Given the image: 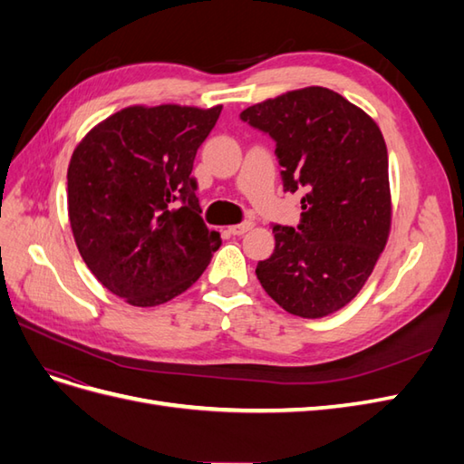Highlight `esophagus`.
Here are the masks:
<instances>
[{
    "label": "esophagus",
    "instance_id": "esophagus-1",
    "mask_svg": "<svg viewBox=\"0 0 464 464\" xmlns=\"http://www.w3.org/2000/svg\"><path fill=\"white\" fill-rule=\"evenodd\" d=\"M251 228H254V222H242V224H234V227H230V232L234 234V236H242V234H246V232H249Z\"/></svg>",
    "mask_w": 464,
    "mask_h": 464
}]
</instances>
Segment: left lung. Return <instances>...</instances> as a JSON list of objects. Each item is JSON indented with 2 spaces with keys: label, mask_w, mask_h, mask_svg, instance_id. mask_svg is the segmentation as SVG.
Listing matches in <instances>:
<instances>
[{
  "label": "left lung",
  "mask_w": 464,
  "mask_h": 464,
  "mask_svg": "<svg viewBox=\"0 0 464 464\" xmlns=\"http://www.w3.org/2000/svg\"><path fill=\"white\" fill-rule=\"evenodd\" d=\"M240 118L275 139L285 189H305L298 228L275 224L273 256L256 269L261 286L292 315L339 312L366 285L391 230L382 130L325 87L269 98Z\"/></svg>",
  "instance_id": "8db88e82"
}]
</instances>
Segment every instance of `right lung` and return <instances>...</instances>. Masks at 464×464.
Masks as SVG:
<instances>
[{"label":"right lung","instance_id":"add662e5","mask_svg":"<svg viewBox=\"0 0 464 464\" xmlns=\"http://www.w3.org/2000/svg\"><path fill=\"white\" fill-rule=\"evenodd\" d=\"M222 106H130L82 137L67 168V208L91 273L137 307L160 305L198 280L220 234L201 218L198 149Z\"/></svg>","mask_w":464,"mask_h":464}]
</instances>
